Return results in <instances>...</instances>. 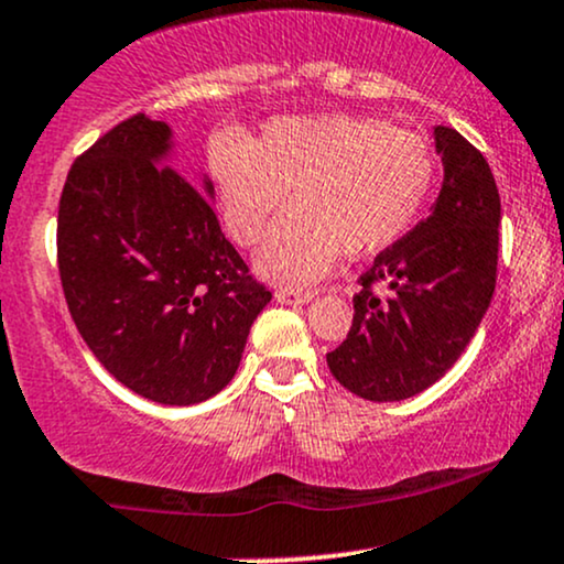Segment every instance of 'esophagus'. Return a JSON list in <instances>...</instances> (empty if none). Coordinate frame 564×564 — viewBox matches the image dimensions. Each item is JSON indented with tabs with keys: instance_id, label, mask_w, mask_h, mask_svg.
I'll use <instances>...</instances> for the list:
<instances>
[{
	"instance_id": "34e87169",
	"label": "esophagus",
	"mask_w": 564,
	"mask_h": 564,
	"mask_svg": "<svg viewBox=\"0 0 564 564\" xmlns=\"http://www.w3.org/2000/svg\"><path fill=\"white\" fill-rule=\"evenodd\" d=\"M315 296V291H300V289H278L275 302L281 304H304Z\"/></svg>"
}]
</instances>
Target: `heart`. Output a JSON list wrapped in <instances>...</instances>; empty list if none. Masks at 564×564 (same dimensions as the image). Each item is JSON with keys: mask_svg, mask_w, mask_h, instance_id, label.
Listing matches in <instances>:
<instances>
[{"mask_svg": "<svg viewBox=\"0 0 564 564\" xmlns=\"http://www.w3.org/2000/svg\"><path fill=\"white\" fill-rule=\"evenodd\" d=\"M217 205L230 239L257 247L289 194L291 213L257 257L268 278L315 281L338 252L368 257L415 226L436 183L423 135L359 115L275 118L252 147L209 152Z\"/></svg>", "mask_w": 564, "mask_h": 564, "instance_id": "heart-1", "label": "heart"}]
</instances>
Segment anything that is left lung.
<instances>
[{
	"label": "left lung",
	"instance_id": "left-lung-1",
	"mask_svg": "<svg viewBox=\"0 0 564 564\" xmlns=\"http://www.w3.org/2000/svg\"><path fill=\"white\" fill-rule=\"evenodd\" d=\"M444 183L431 215L359 275L355 317L328 368L370 402L425 391L476 336L497 286L501 202L491 167L465 135L436 128Z\"/></svg>",
	"mask_w": 564,
	"mask_h": 564
}]
</instances>
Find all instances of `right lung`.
<instances>
[{"instance_id": "right-lung-1", "label": "right lung", "mask_w": 564, "mask_h": 564, "mask_svg": "<svg viewBox=\"0 0 564 564\" xmlns=\"http://www.w3.org/2000/svg\"><path fill=\"white\" fill-rule=\"evenodd\" d=\"M171 128L139 112L73 162L57 268L80 338L112 378L158 404L215 397L270 302L209 199L165 165ZM213 196V183L205 181Z\"/></svg>"}]
</instances>
